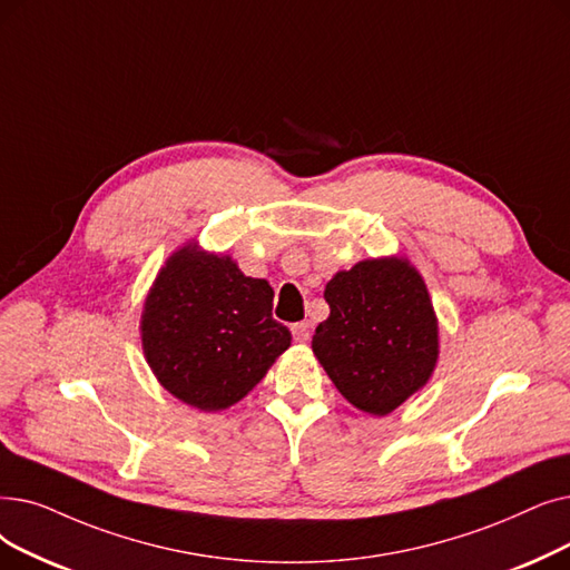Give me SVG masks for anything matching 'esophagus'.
<instances>
[{"label":"esophagus","mask_w":570,"mask_h":570,"mask_svg":"<svg viewBox=\"0 0 570 570\" xmlns=\"http://www.w3.org/2000/svg\"><path fill=\"white\" fill-rule=\"evenodd\" d=\"M291 333H293L295 342H305L309 337V324H307V321H301V324H293Z\"/></svg>","instance_id":"34e87169"}]
</instances>
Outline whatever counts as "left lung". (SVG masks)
I'll return each mask as SVG.
<instances>
[{"mask_svg": "<svg viewBox=\"0 0 570 570\" xmlns=\"http://www.w3.org/2000/svg\"><path fill=\"white\" fill-rule=\"evenodd\" d=\"M324 298L331 316L312 350L346 401L384 416L422 389L438 361V321L422 275L405 258L337 272Z\"/></svg>", "mask_w": 570, "mask_h": 570, "instance_id": "left-lung-1", "label": "left lung"}]
</instances>
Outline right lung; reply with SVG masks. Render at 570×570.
<instances>
[{"instance_id": "1", "label": "right lung", "mask_w": 570, "mask_h": 570, "mask_svg": "<svg viewBox=\"0 0 570 570\" xmlns=\"http://www.w3.org/2000/svg\"><path fill=\"white\" fill-rule=\"evenodd\" d=\"M275 291L228 256L184 246L167 261L141 314V344L158 382L179 401L216 412L242 401L288 350L272 318Z\"/></svg>"}]
</instances>
